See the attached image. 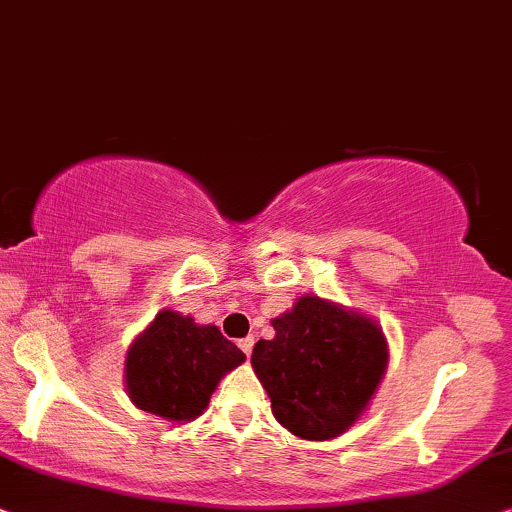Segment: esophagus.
<instances>
[{
  "mask_svg": "<svg viewBox=\"0 0 512 512\" xmlns=\"http://www.w3.org/2000/svg\"><path fill=\"white\" fill-rule=\"evenodd\" d=\"M238 346H241V351L245 353V356H250V353H252V346H255V337L248 335V337L238 339Z\"/></svg>",
  "mask_w": 512,
  "mask_h": 512,
  "instance_id": "1",
  "label": "esophagus"
}]
</instances>
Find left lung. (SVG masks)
Wrapping results in <instances>:
<instances>
[{"label":"left lung","instance_id":"left-lung-1","mask_svg":"<svg viewBox=\"0 0 512 512\" xmlns=\"http://www.w3.org/2000/svg\"><path fill=\"white\" fill-rule=\"evenodd\" d=\"M276 337L252 349L274 417L304 440H330L360 417L386 370L377 323L320 297L271 320Z\"/></svg>","mask_w":512,"mask_h":512}]
</instances>
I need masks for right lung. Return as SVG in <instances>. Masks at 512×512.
<instances>
[{
    "label": "right lung",
    "mask_w": 512,
    "mask_h": 512,
    "mask_svg": "<svg viewBox=\"0 0 512 512\" xmlns=\"http://www.w3.org/2000/svg\"><path fill=\"white\" fill-rule=\"evenodd\" d=\"M243 360V351L215 325L161 311L126 356L128 395L156 417L192 421L208 407L217 381Z\"/></svg>",
    "instance_id": "obj_1"
}]
</instances>
